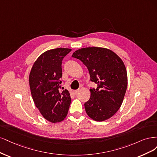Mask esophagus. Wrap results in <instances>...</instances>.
<instances>
[{"label":"esophagus","instance_id":"1","mask_svg":"<svg viewBox=\"0 0 157 157\" xmlns=\"http://www.w3.org/2000/svg\"><path fill=\"white\" fill-rule=\"evenodd\" d=\"M79 89H78V90H74V91H73V93H74V94H77L79 93Z\"/></svg>","mask_w":157,"mask_h":157}]
</instances>
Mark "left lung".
Segmentation results:
<instances>
[{"instance_id": "obj_1", "label": "left lung", "mask_w": 157, "mask_h": 157, "mask_svg": "<svg viewBox=\"0 0 157 157\" xmlns=\"http://www.w3.org/2000/svg\"><path fill=\"white\" fill-rule=\"evenodd\" d=\"M72 56L87 67L90 81L97 84L90 89V97L85 103L86 113L96 121L112 117L120 108L127 88V72L124 63L112 50L90 47L75 51Z\"/></svg>"}]
</instances>
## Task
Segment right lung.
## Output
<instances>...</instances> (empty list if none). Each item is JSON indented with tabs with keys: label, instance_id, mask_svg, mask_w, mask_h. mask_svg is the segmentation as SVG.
Returning a JSON list of instances; mask_svg holds the SVG:
<instances>
[{
	"label": "right lung",
	"instance_id": "1",
	"mask_svg": "<svg viewBox=\"0 0 157 157\" xmlns=\"http://www.w3.org/2000/svg\"><path fill=\"white\" fill-rule=\"evenodd\" d=\"M71 49L56 48L43 53L33 65L29 85L35 105L52 123L63 121L71 103L70 93L60 87L62 60Z\"/></svg>",
	"mask_w": 157,
	"mask_h": 157
}]
</instances>
